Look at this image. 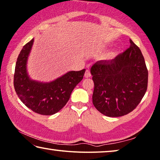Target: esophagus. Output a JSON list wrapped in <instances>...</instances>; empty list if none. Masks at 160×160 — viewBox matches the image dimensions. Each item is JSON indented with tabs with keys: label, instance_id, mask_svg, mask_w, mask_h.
I'll return each mask as SVG.
<instances>
[{
	"label": "esophagus",
	"instance_id": "1",
	"mask_svg": "<svg viewBox=\"0 0 160 160\" xmlns=\"http://www.w3.org/2000/svg\"><path fill=\"white\" fill-rule=\"evenodd\" d=\"M84 76H85V78H88L91 77V72H90V71L88 70V69H87V70L85 71Z\"/></svg>",
	"mask_w": 160,
	"mask_h": 160
}]
</instances>
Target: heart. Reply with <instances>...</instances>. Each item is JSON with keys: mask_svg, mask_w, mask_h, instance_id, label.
<instances>
[{"mask_svg": "<svg viewBox=\"0 0 160 160\" xmlns=\"http://www.w3.org/2000/svg\"><path fill=\"white\" fill-rule=\"evenodd\" d=\"M114 57H115V53L114 51H108V52L104 53V55L103 56V58L105 60H109L113 58Z\"/></svg>", "mask_w": 160, "mask_h": 160, "instance_id": "obj_1", "label": "heart"}]
</instances>
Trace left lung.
Here are the masks:
<instances>
[{
    "instance_id": "1",
    "label": "left lung",
    "mask_w": 160,
    "mask_h": 160,
    "mask_svg": "<svg viewBox=\"0 0 160 160\" xmlns=\"http://www.w3.org/2000/svg\"><path fill=\"white\" fill-rule=\"evenodd\" d=\"M129 48L112 60L98 61L91 68L93 103L105 116L132 112L147 90L148 70L140 48L130 40Z\"/></svg>"
}]
</instances>
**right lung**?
Masks as SVG:
<instances>
[{
	"mask_svg": "<svg viewBox=\"0 0 160 160\" xmlns=\"http://www.w3.org/2000/svg\"><path fill=\"white\" fill-rule=\"evenodd\" d=\"M33 42L34 38L24 45L17 58L13 76L15 91L21 102L35 113L52 115L66 105L74 88L82 80L85 69L67 72L48 82L32 80L27 64Z\"/></svg>",
	"mask_w": 160,
	"mask_h": 160,
	"instance_id": "right-lung-1",
	"label": "right lung"
}]
</instances>
